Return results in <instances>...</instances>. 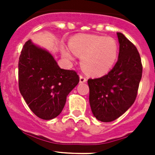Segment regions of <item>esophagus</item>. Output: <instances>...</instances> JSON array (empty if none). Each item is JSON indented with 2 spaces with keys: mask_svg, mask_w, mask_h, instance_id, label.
Wrapping results in <instances>:
<instances>
[{
  "mask_svg": "<svg viewBox=\"0 0 155 155\" xmlns=\"http://www.w3.org/2000/svg\"><path fill=\"white\" fill-rule=\"evenodd\" d=\"M87 81V79L83 75H80V83H84V82Z\"/></svg>",
  "mask_w": 155,
  "mask_h": 155,
  "instance_id": "obj_1",
  "label": "esophagus"
}]
</instances>
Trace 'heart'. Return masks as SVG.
Segmentation results:
<instances>
[{"label":"heart","instance_id":"obj_1","mask_svg":"<svg viewBox=\"0 0 155 155\" xmlns=\"http://www.w3.org/2000/svg\"><path fill=\"white\" fill-rule=\"evenodd\" d=\"M70 48L81 57V66L84 72L92 76L108 73L118 58V43L113 38L96 35H78L70 40ZM62 54L68 61L74 59L68 48H62Z\"/></svg>","mask_w":155,"mask_h":155}]
</instances>
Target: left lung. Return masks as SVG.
Masks as SVG:
<instances>
[{"mask_svg": "<svg viewBox=\"0 0 155 155\" xmlns=\"http://www.w3.org/2000/svg\"><path fill=\"white\" fill-rule=\"evenodd\" d=\"M120 52L118 61L107 74L88 79L89 102L94 117L112 122L134 104L142 77L141 59L136 46L117 32Z\"/></svg>", "mask_w": 155, "mask_h": 155, "instance_id": "1", "label": "left lung"}]
</instances>
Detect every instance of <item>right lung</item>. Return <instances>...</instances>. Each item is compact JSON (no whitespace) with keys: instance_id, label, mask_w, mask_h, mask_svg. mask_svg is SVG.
Wrapping results in <instances>:
<instances>
[{"instance_id":"add662e5","label":"right lung","mask_w":155,"mask_h":155,"mask_svg":"<svg viewBox=\"0 0 155 155\" xmlns=\"http://www.w3.org/2000/svg\"><path fill=\"white\" fill-rule=\"evenodd\" d=\"M78 82L76 71L61 69L49 52L31 40L25 43L18 61L19 91L39 118L49 120L59 116Z\"/></svg>"}]
</instances>
